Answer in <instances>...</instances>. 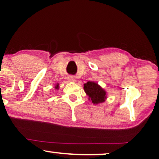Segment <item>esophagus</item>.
Here are the masks:
<instances>
[{
  "mask_svg": "<svg viewBox=\"0 0 159 159\" xmlns=\"http://www.w3.org/2000/svg\"><path fill=\"white\" fill-rule=\"evenodd\" d=\"M68 80L71 82H75L76 81L75 77H73V76H69V77H68Z\"/></svg>",
  "mask_w": 159,
  "mask_h": 159,
  "instance_id": "34e87169",
  "label": "esophagus"
}]
</instances>
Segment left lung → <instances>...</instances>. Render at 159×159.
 <instances>
[{
	"label": "left lung",
	"mask_w": 159,
	"mask_h": 159,
	"mask_svg": "<svg viewBox=\"0 0 159 159\" xmlns=\"http://www.w3.org/2000/svg\"><path fill=\"white\" fill-rule=\"evenodd\" d=\"M84 90L93 103L98 104L105 101L106 91L95 82H88L84 84Z\"/></svg>",
	"instance_id": "8db88e82"
}]
</instances>
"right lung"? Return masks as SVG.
Returning <instances> with one entry per match:
<instances>
[{
    "label": "right lung",
    "mask_w": 159,
    "mask_h": 159,
    "mask_svg": "<svg viewBox=\"0 0 159 159\" xmlns=\"http://www.w3.org/2000/svg\"><path fill=\"white\" fill-rule=\"evenodd\" d=\"M58 84H57V85H56V89H57V88H58Z\"/></svg>",
    "instance_id": "1"
}]
</instances>
